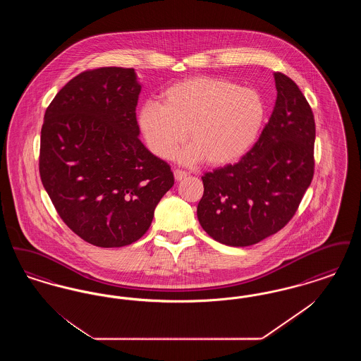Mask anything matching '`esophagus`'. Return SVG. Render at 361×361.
Instances as JSON below:
<instances>
[{
	"instance_id": "1",
	"label": "esophagus",
	"mask_w": 361,
	"mask_h": 361,
	"mask_svg": "<svg viewBox=\"0 0 361 361\" xmlns=\"http://www.w3.org/2000/svg\"><path fill=\"white\" fill-rule=\"evenodd\" d=\"M173 174H174V178H176L177 181H181V180H184V178L188 176V173L184 172V171H180V169H176V171L173 172Z\"/></svg>"
}]
</instances>
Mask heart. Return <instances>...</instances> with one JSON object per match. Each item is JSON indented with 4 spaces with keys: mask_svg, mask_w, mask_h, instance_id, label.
I'll return each instance as SVG.
<instances>
[{
    "mask_svg": "<svg viewBox=\"0 0 361 361\" xmlns=\"http://www.w3.org/2000/svg\"><path fill=\"white\" fill-rule=\"evenodd\" d=\"M265 112L256 89L197 75L169 86L162 93V105L143 104L137 126L147 147L159 158H171L188 131L192 145L183 152V161L204 159L209 166H224L252 149Z\"/></svg>",
    "mask_w": 361,
    "mask_h": 361,
    "instance_id": "1",
    "label": "heart"
}]
</instances>
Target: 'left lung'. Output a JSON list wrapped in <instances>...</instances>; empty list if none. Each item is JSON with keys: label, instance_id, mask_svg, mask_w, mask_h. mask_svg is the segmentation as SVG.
<instances>
[{"label": "left lung", "instance_id": "1", "mask_svg": "<svg viewBox=\"0 0 361 361\" xmlns=\"http://www.w3.org/2000/svg\"><path fill=\"white\" fill-rule=\"evenodd\" d=\"M275 108L255 146L234 165L202 177L197 219L228 246H250L281 230L314 176L315 121L299 86L275 73Z\"/></svg>", "mask_w": 361, "mask_h": 361}]
</instances>
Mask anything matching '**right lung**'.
I'll return each mask as SVG.
<instances>
[{
    "label": "right lung",
    "instance_id": "add662e5",
    "mask_svg": "<svg viewBox=\"0 0 361 361\" xmlns=\"http://www.w3.org/2000/svg\"><path fill=\"white\" fill-rule=\"evenodd\" d=\"M139 93L134 69L86 70L56 93L44 114L43 187L70 230L94 246L139 240L174 184L171 166L137 137Z\"/></svg>",
    "mask_w": 361,
    "mask_h": 361
}]
</instances>
